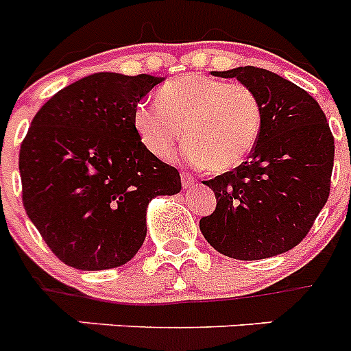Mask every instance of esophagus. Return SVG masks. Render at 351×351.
Listing matches in <instances>:
<instances>
[{"label": "esophagus", "instance_id": "34e87169", "mask_svg": "<svg viewBox=\"0 0 351 351\" xmlns=\"http://www.w3.org/2000/svg\"><path fill=\"white\" fill-rule=\"evenodd\" d=\"M181 182H182V188H190V186L195 182V178L190 172H181Z\"/></svg>", "mask_w": 351, "mask_h": 351}]
</instances>
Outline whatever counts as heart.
<instances>
[{
    "mask_svg": "<svg viewBox=\"0 0 351 351\" xmlns=\"http://www.w3.org/2000/svg\"><path fill=\"white\" fill-rule=\"evenodd\" d=\"M262 117V101L244 84L184 75L158 91V104H138L133 125L158 158L172 156L184 128L188 160L209 172H226L255 149Z\"/></svg>",
    "mask_w": 351,
    "mask_h": 351,
    "instance_id": "b5f03b06",
    "label": "heart"
}]
</instances>
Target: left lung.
<instances>
[{
	"instance_id": "obj_1",
	"label": "left lung",
	"mask_w": 351,
	"mask_h": 351,
	"mask_svg": "<svg viewBox=\"0 0 351 351\" xmlns=\"http://www.w3.org/2000/svg\"><path fill=\"white\" fill-rule=\"evenodd\" d=\"M235 79L262 101V128L250 160L204 181L216 209L200 219L207 243L235 260H262L295 247L330 193L334 137L318 101L272 71L241 66Z\"/></svg>"
}]
</instances>
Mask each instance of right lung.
Listing matches in <instances>:
<instances>
[{
	"instance_id": "1",
	"label": "right lung",
	"mask_w": 351,
	"mask_h": 351,
	"mask_svg": "<svg viewBox=\"0 0 351 351\" xmlns=\"http://www.w3.org/2000/svg\"><path fill=\"white\" fill-rule=\"evenodd\" d=\"M160 77L95 73L56 93L19 151L23 204L63 263L119 267L145 239V209L181 190L178 169L138 137L133 114Z\"/></svg>"
}]
</instances>
